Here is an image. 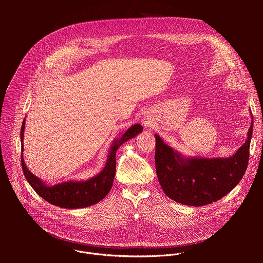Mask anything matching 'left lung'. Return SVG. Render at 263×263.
Segmentation results:
<instances>
[{"label": "left lung", "mask_w": 263, "mask_h": 263, "mask_svg": "<svg viewBox=\"0 0 263 263\" xmlns=\"http://www.w3.org/2000/svg\"><path fill=\"white\" fill-rule=\"evenodd\" d=\"M253 117L246 142L228 158L184 157L155 134V165L164 194L189 206L211 204L229 194L248 167Z\"/></svg>", "instance_id": "8db88e82"}]
</instances>
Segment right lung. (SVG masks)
I'll use <instances>...</instances> for the list:
<instances>
[{"label":"right lung","mask_w":263,"mask_h":263,"mask_svg":"<svg viewBox=\"0 0 263 263\" xmlns=\"http://www.w3.org/2000/svg\"><path fill=\"white\" fill-rule=\"evenodd\" d=\"M142 126L135 124L131 126L120 138H116L110 146V151L107 157L104 168L95 177L85 181H66L55 184L53 186L47 185L40 178L33 175L26 166L23 153H22V167L24 175L32 186L35 193L41 196L47 202L68 209L84 208L99 203L109 193L114 183L116 175V154L117 149L127 140L135 137L142 131ZM25 131V121L23 122L21 129V141L23 143ZM24 145H22V152Z\"/></svg>","instance_id":"add662e5"}]
</instances>
